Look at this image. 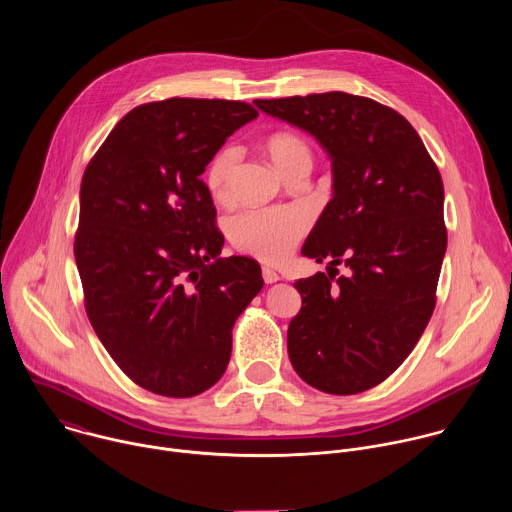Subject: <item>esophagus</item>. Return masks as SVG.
I'll list each match as a JSON object with an SVG mask.
<instances>
[{
    "instance_id": "esophagus-1",
    "label": "esophagus",
    "mask_w": 512,
    "mask_h": 512,
    "mask_svg": "<svg viewBox=\"0 0 512 512\" xmlns=\"http://www.w3.org/2000/svg\"><path fill=\"white\" fill-rule=\"evenodd\" d=\"M263 279H265V283H275V281H279L281 277H279V273H277L275 269L263 267Z\"/></svg>"
}]
</instances>
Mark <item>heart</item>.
Returning a JSON list of instances; mask_svg holds the SVG:
<instances>
[{
  "mask_svg": "<svg viewBox=\"0 0 512 512\" xmlns=\"http://www.w3.org/2000/svg\"><path fill=\"white\" fill-rule=\"evenodd\" d=\"M263 150L283 178L300 168L312 170V145L300 133L275 131L265 139ZM237 168L239 150L231 145L212 156L204 180L214 200H229ZM308 227V216L298 208H257L233 218L229 223V237L241 253L253 255L265 263H281L296 249L300 239L308 233Z\"/></svg>",
  "mask_w": 512,
  "mask_h": 512,
  "instance_id": "b5f03b06",
  "label": "heart"
}]
</instances>
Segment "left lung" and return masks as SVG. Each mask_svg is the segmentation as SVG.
Segmentation results:
<instances>
[{
	"label": "left lung",
	"instance_id": "8db88e82",
	"mask_svg": "<svg viewBox=\"0 0 512 512\" xmlns=\"http://www.w3.org/2000/svg\"><path fill=\"white\" fill-rule=\"evenodd\" d=\"M255 105L312 133L332 158L334 196L302 253L334 267L294 283L302 310L287 328L289 360L318 391L373 389L415 348L437 302L448 245L440 170L411 123L369 97L332 91Z\"/></svg>",
	"mask_w": 512,
	"mask_h": 512
}]
</instances>
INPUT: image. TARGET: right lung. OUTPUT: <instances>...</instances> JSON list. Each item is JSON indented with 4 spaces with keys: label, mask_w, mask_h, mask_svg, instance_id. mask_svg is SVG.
<instances>
[{
    "label": "right lung",
    "mask_w": 512,
    "mask_h": 512,
    "mask_svg": "<svg viewBox=\"0 0 512 512\" xmlns=\"http://www.w3.org/2000/svg\"><path fill=\"white\" fill-rule=\"evenodd\" d=\"M259 111L243 101L166 99L131 109L81 182L75 259L85 310L117 367L164 397H194L227 371L233 326L263 287L225 243L200 174Z\"/></svg>",
    "instance_id": "right-lung-1"
}]
</instances>
